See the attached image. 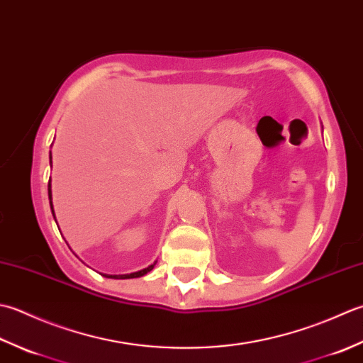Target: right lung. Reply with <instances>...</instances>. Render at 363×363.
<instances>
[{
  "mask_svg": "<svg viewBox=\"0 0 363 363\" xmlns=\"http://www.w3.org/2000/svg\"><path fill=\"white\" fill-rule=\"evenodd\" d=\"M50 164H51V152H50ZM48 197H50V206H51V213H53L55 216V210H53V203H51V184L48 183ZM157 264V262H155L153 264L147 266V268L140 269L138 272H131V274H122V276H105V277H111V279H135V277H143L144 274H147V272H150L153 269V266Z\"/></svg>",
  "mask_w": 363,
  "mask_h": 363,
  "instance_id": "obj_1",
  "label": "right lung"
}]
</instances>
